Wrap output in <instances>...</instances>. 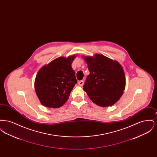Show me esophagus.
Wrapping results in <instances>:
<instances>
[{
	"label": "esophagus",
	"mask_w": 157,
	"mask_h": 157,
	"mask_svg": "<svg viewBox=\"0 0 157 157\" xmlns=\"http://www.w3.org/2000/svg\"><path fill=\"white\" fill-rule=\"evenodd\" d=\"M83 83H84V82H83V81H79V82H78V84H79V85H80V86H82L83 85Z\"/></svg>",
	"instance_id": "34e87169"
}]
</instances>
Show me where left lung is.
I'll list each match as a JSON object with an SVG mask.
<instances>
[{"label": "left lung", "instance_id": "left-lung-1", "mask_svg": "<svg viewBox=\"0 0 157 157\" xmlns=\"http://www.w3.org/2000/svg\"><path fill=\"white\" fill-rule=\"evenodd\" d=\"M90 75L83 86L95 104L106 107L114 104L123 94L125 78L120 63L104 55L85 57Z\"/></svg>", "mask_w": 157, "mask_h": 157}]
</instances>
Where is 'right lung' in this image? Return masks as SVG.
Returning <instances> with one entry per match:
<instances>
[{
	"label": "right lung",
	"instance_id": "right-lung-1",
	"mask_svg": "<svg viewBox=\"0 0 157 157\" xmlns=\"http://www.w3.org/2000/svg\"><path fill=\"white\" fill-rule=\"evenodd\" d=\"M75 56L59 57L42 67L36 76L35 89L40 103L48 108H59L69 99L77 80L71 64Z\"/></svg>",
	"mask_w": 157,
	"mask_h": 157
}]
</instances>
